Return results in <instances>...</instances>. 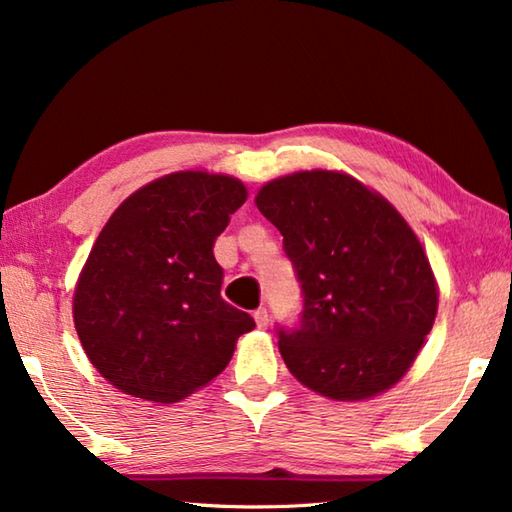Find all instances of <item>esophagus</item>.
<instances>
[{"instance_id":"1","label":"esophagus","mask_w":512,"mask_h":512,"mask_svg":"<svg viewBox=\"0 0 512 512\" xmlns=\"http://www.w3.org/2000/svg\"><path fill=\"white\" fill-rule=\"evenodd\" d=\"M253 316H255L257 327H268V311L264 307H259Z\"/></svg>"}]
</instances>
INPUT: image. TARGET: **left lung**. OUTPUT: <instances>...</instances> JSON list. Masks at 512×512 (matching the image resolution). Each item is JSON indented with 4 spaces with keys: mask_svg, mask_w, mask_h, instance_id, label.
<instances>
[{
    "mask_svg": "<svg viewBox=\"0 0 512 512\" xmlns=\"http://www.w3.org/2000/svg\"><path fill=\"white\" fill-rule=\"evenodd\" d=\"M284 237L302 291L298 325H277L291 375L332 400H363L418 357L438 289L395 207L339 171L277 178L255 198Z\"/></svg>",
    "mask_w": 512,
    "mask_h": 512,
    "instance_id": "obj_1",
    "label": "left lung"
}]
</instances>
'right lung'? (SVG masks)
I'll return each mask as SVG.
<instances>
[{"instance_id": "1", "label": "right lung", "mask_w": 512, "mask_h": 512, "mask_svg": "<svg viewBox=\"0 0 512 512\" xmlns=\"http://www.w3.org/2000/svg\"><path fill=\"white\" fill-rule=\"evenodd\" d=\"M244 201L237 178L178 171L110 216L76 284L74 325L92 366L119 391L183 400L228 366L255 327L221 298L212 250Z\"/></svg>"}]
</instances>
